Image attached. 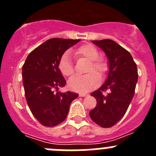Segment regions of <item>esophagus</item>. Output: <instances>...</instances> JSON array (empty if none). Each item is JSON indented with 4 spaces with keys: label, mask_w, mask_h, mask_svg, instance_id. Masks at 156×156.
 Instances as JSON below:
<instances>
[{
    "label": "esophagus",
    "mask_w": 156,
    "mask_h": 156,
    "mask_svg": "<svg viewBox=\"0 0 156 156\" xmlns=\"http://www.w3.org/2000/svg\"><path fill=\"white\" fill-rule=\"evenodd\" d=\"M87 94H84V93H80L79 94L80 97H86V96H87Z\"/></svg>",
    "instance_id": "1"
}]
</instances>
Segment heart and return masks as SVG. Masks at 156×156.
<instances>
[{"instance_id":"obj_1","label":"heart","mask_w":156,"mask_h":156,"mask_svg":"<svg viewBox=\"0 0 156 156\" xmlns=\"http://www.w3.org/2000/svg\"><path fill=\"white\" fill-rule=\"evenodd\" d=\"M73 55L76 58H85L89 61L87 73H90L84 76H74L68 81L70 90L76 92L85 93L92 90L98 85L99 76H102L107 70V65L99 57L98 51L91 44H84L75 49ZM60 72L65 76H70L73 73V64L69 55L64 54L58 63ZM94 71V73L92 72ZM96 73L95 74L94 73Z\"/></svg>"}]
</instances>
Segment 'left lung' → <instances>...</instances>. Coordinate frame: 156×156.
<instances>
[{"label": "left lung", "mask_w": 156, "mask_h": 156, "mask_svg": "<svg viewBox=\"0 0 156 156\" xmlns=\"http://www.w3.org/2000/svg\"><path fill=\"white\" fill-rule=\"evenodd\" d=\"M108 60V74L104 84L91 96L97 105L89 112L92 120L101 127H112L125 115L134 95L137 82V65L129 51L109 39L93 41ZM103 91H108L103 95Z\"/></svg>", "instance_id": "left-lung-1"}]
</instances>
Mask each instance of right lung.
I'll return each instance as SVG.
<instances>
[{
    "label": "right lung",
    "instance_id": "right-lung-1",
    "mask_svg": "<svg viewBox=\"0 0 156 156\" xmlns=\"http://www.w3.org/2000/svg\"><path fill=\"white\" fill-rule=\"evenodd\" d=\"M80 41L48 40L29 54L23 65V81L27 104L34 116L44 126H55L63 122L72 101L78 97L76 93L58 90L66 84L58 68L60 58Z\"/></svg>",
    "mask_w": 156,
    "mask_h": 156
}]
</instances>
